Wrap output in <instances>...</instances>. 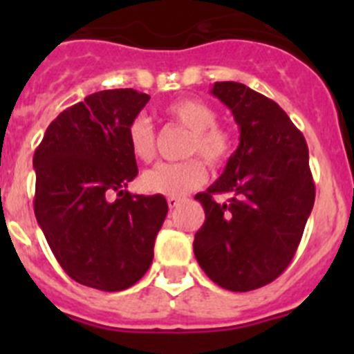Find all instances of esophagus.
Masks as SVG:
<instances>
[{"instance_id":"1","label":"esophagus","mask_w":354,"mask_h":354,"mask_svg":"<svg viewBox=\"0 0 354 354\" xmlns=\"http://www.w3.org/2000/svg\"><path fill=\"white\" fill-rule=\"evenodd\" d=\"M177 205H180V198H175V196H168V207L175 209Z\"/></svg>"}]
</instances>
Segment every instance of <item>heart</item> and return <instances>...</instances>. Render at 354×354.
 Wrapping results in <instances>:
<instances>
[{"label":"heart","mask_w":354,"mask_h":354,"mask_svg":"<svg viewBox=\"0 0 354 354\" xmlns=\"http://www.w3.org/2000/svg\"><path fill=\"white\" fill-rule=\"evenodd\" d=\"M170 120L189 131L187 154H198L209 165H221L230 156L232 138L216 124L218 113L200 99H179L165 108ZM127 145L131 154L142 162L156 156V133L147 117H136L127 127ZM205 167L200 159L183 162H158L140 179L145 192L165 196H183L205 183Z\"/></svg>","instance_id":"obj_1"}]
</instances>
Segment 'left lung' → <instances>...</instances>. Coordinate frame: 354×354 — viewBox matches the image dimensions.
I'll use <instances>...</instances> for the list:
<instances>
[{"mask_svg": "<svg viewBox=\"0 0 354 354\" xmlns=\"http://www.w3.org/2000/svg\"><path fill=\"white\" fill-rule=\"evenodd\" d=\"M211 93L241 136L220 179L195 196L205 221L193 250L212 282L246 292L280 277L298 250L315 198L308 147L286 111L246 84L218 81ZM216 192L231 200L218 205Z\"/></svg>", "mask_w": 354, "mask_h": 354, "instance_id": "8db88e82", "label": "left lung"}]
</instances>
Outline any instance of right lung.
Masks as SVG:
<instances>
[{"label":"right lung","instance_id":"1","mask_svg":"<svg viewBox=\"0 0 354 354\" xmlns=\"http://www.w3.org/2000/svg\"><path fill=\"white\" fill-rule=\"evenodd\" d=\"M149 99L133 88L86 95L49 124L33 156L37 221L56 261L81 286L124 290L154 259L167 200L127 192L138 175L127 127Z\"/></svg>","mask_w":354,"mask_h":354}]
</instances>
